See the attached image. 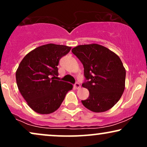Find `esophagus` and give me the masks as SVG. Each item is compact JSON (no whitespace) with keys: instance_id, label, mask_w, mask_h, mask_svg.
Listing matches in <instances>:
<instances>
[{"instance_id":"obj_1","label":"esophagus","mask_w":147,"mask_h":147,"mask_svg":"<svg viewBox=\"0 0 147 147\" xmlns=\"http://www.w3.org/2000/svg\"><path fill=\"white\" fill-rule=\"evenodd\" d=\"M75 87L76 89H77V90H78V89H79L80 87H81V85H80L79 83H76L75 84Z\"/></svg>"}]
</instances>
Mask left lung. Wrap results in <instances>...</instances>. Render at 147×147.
Segmentation results:
<instances>
[{"label": "left lung", "mask_w": 147, "mask_h": 147, "mask_svg": "<svg viewBox=\"0 0 147 147\" xmlns=\"http://www.w3.org/2000/svg\"><path fill=\"white\" fill-rule=\"evenodd\" d=\"M72 52L84 67L87 81L82 86L90 92L81 100L85 108L95 113L105 112L116 105L125 90V69L116 53L100 45H81Z\"/></svg>", "instance_id": "8db88e82"}]
</instances>
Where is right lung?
Masks as SVG:
<instances>
[{
	"label": "right lung",
	"mask_w": 147,
	"mask_h": 147,
	"mask_svg": "<svg viewBox=\"0 0 147 147\" xmlns=\"http://www.w3.org/2000/svg\"><path fill=\"white\" fill-rule=\"evenodd\" d=\"M71 47L49 43L41 45L25 55L16 70L18 87L33 111L50 114L59 109L72 84L55 80L59 60Z\"/></svg>",
	"instance_id": "right-lung-1"
}]
</instances>
